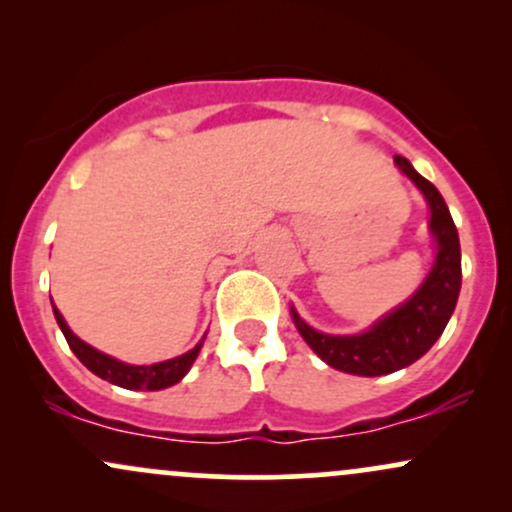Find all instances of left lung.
Here are the masks:
<instances>
[{
  "mask_svg": "<svg viewBox=\"0 0 512 512\" xmlns=\"http://www.w3.org/2000/svg\"><path fill=\"white\" fill-rule=\"evenodd\" d=\"M397 168L424 192L428 209H431V233L436 238V262L428 272L419 291L407 303L399 305L383 320L375 322L363 334H322L298 317L291 308L293 322L305 339V344L315 351L327 366L344 370L351 375L375 378V375L395 373L407 368L436 344L448 325L457 296L462 286V255L460 238H457L455 221H452L448 204L433 182L419 175L407 158L395 156Z\"/></svg>",
  "mask_w": 512,
  "mask_h": 512,
  "instance_id": "8db88e82",
  "label": "left lung"
}]
</instances>
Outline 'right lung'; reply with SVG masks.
Here are the masks:
<instances>
[{
	"instance_id": "obj_1",
	"label": "right lung",
	"mask_w": 512,
	"mask_h": 512,
	"mask_svg": "<svg viewBox=\"0 0 512 512\" xmlns=\"http://www.w3.org/2000/svg\"><path fill=\"white\" fill-rule=\"evenodd\" d=\"M52 313H55L57 325H60L64 339H67L69 349L74 351L76 358H79L91 373H96L98 378L108 380V383H113L117 387H125V390L154 392V390H163V387L180 383V380L187 375V370L192 368V363H195V358L204 342L202 339L195 349L187 351V354H182L178 358H170V361L151 363V366H129V363L117 361V358L103 354V351L93 349V346L81 342V339L69 330L67 322H64V317L60 315V310H57L55 305H52Z\"/></svg>"
}]
</instances>
